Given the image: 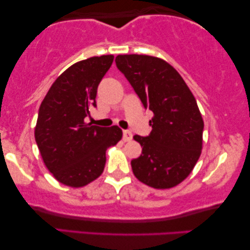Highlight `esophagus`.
<instances>
[{
    "instance_id": "esophagus-1",
    "label": "esophagus",
    "mask_w": 250,
    "mask_h": 250,
    "mask_svg": "<svg viewBox=\"0 0 250 250\" xmlns=\"http://www.w3.org/2000/svg\"><path fill=\"white\" fill-rule=\"evenodd\" d=\"M132 138H133V134L129 131H124V132H123V140H124L125 142L131 141Z\"/></svg>"
}]
</instances>
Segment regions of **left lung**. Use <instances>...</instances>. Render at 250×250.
Wrapping results in <instances>:
<instances>
[{"instance_id": "left-lung-1", "label": "left lung", "mask_w": 250, "mask_h": 250, "mask_svg": "<svg viewBox=\"0 0 250 250\" xmlns=\"http://www.w3.org/2000/svg\"><path fill=\"white\" fill-rule=\"evenodd\" d=\"M117 68L153 112L152 131L133 139L142 146L131 162L140 182L155 189L176 187L192 172L203 149V116L192 92L175 68L145 54H119Z\"/></svg>"}]
</instances>
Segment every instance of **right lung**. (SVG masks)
<instances>
[{"instance_id": "add662e5", "label": "right lung", "mask_w": 250, "mask_h": 250, "mask_svg": "<svg viewBox=\"0 0 250 250\" xmlns=\"http://www.w3.org/2000/svg\"><path fill=\"white\" fill-rule=\"evenodd\" d=\"M114 56L92 57L63 71L43 99L35 126V140L46 168L71 188L87 186L101 175L105 151L122 140L118 126L100 127L85 123L95 107L98 85Z\"/></svg>"}]
</instances>
